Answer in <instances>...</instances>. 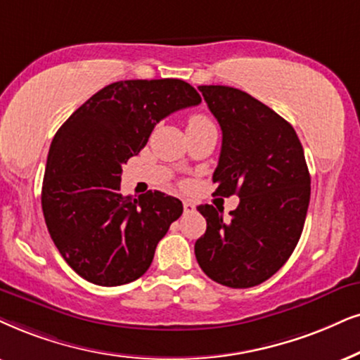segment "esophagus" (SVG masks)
<instances>
[{
    "instance_id": "1",
    "label": "esophagus",
    "mask_w": 360,
    "mask_h": 360,
    "mask_svg": "<svg viewBox=\"0 0 360 360\" xmlns=\"http://www.w3.org/2000/svg\"><path fill=\"white\" fill-rule=\"evenodd\" d=\"M183 206H184V212L186 214L195 211V204L193 201H189V199H186V201L183 202Z\"/></svg>"
}]
</instances>
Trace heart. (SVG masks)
Here are the masks:
<instances>
[{
  "instance_id": "1",
  "label": "heart",
  "mask_w": 360,
  "mask_h": 360,
  "mask_svg": "<svg viewBox=\"0 0 360 360\" xmlns=\"http://www.w3.org/2000/svg\"><path fill=\"white\" fill-rule=\"evenodd\" d=\"M209 122H211V120H209L207 116H204V115H193V116L189 117V121H188V127L209 124Z\"/></svg>"
}]
</instances>
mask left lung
Here are the masks:
<instances>
[{
  "instance_id": "8db88e82",
  "label": "left lung",
  "mask_w": 360,
  "mask_h": 360,
  "mask_svg": "<svg viewBox=\"0 0 360 360\" xmlns=\"http://www.w3.org/2000/svg\"><path fill=\"white\" fill-rule=\"evenodd\" d=\"M222 131L214 194L239 195L231 219L201 204L207 229L194 252L204 274L233 289L274 276L299 243L311 176L294 127L269 106L229 86H199ZM219 208V207H217Z\"/></svg>"
}]
</instances>
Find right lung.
Segmentation results:
<instances>
[{
    "mask_svg": "<svg viewBox=\"0 0 360 360\" xmlns=\"http://www.w3.org/2000/svg\"><path fill=\"white\" fill-rule=\"evenodd\" d=\"M199 103L198 91L183 79L117 81L93 94L54 134L41 206L54 245L83 279L112 288L149 269L183 202L161 191L122 195V165L146 146L159 121Z\"/></svg>",
    "mask_w": 360,
    "mask_h": 360,
    "instance_id": "right-lung-1",
    "label": "right lung"
}]
</instances>
